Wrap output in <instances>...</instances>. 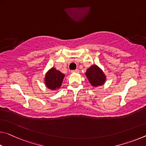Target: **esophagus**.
I'll list each match as a JSON object with an SVG mask.
<instances>
[{
    "label": "esophagus",
    "instance_id": "34e87169",
    "mask_svg": "<svg viewBox=\"0 0 146 146\" xmlns=\"http://www.w3.org/2000/svg\"><path fill=\"white\" fill-rule=\"evenodd\" d=\"M71 73H79V70H78V69H75V70H72L71 71Z\"/></svg>",
    "mask_w": 146,
    "mask_h": 146
}]
</instances>
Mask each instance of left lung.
Returning <instances> with one entry per match:
<instances>
[{
	"label": "left lung",
	"instance_id": "1",
	"mask_svg": "<svg viewBox=\"0 0 146 146\" xmlns=\"http://www.w3.org/2000/svg\"><path fill=\"white\" fill-rule=\"evenodd\" d=\"M85 75L90 84L94 88L103 85L106 80L105 74L104 73L102 69L97 65H92L87 69Z\"/></svg>",
	"mask_w": 146,
	"mask_h": 146
}]
</instances>
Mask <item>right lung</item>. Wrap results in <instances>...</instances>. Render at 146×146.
I'll return each mask as SVG.
<instances>
[{
	"label": "right lung",
	"mask_w": 146,
	"mask_h": 146,
	"mask_svg": "<svg viewBox=\"0 0 146 146\" xmlns=\"http://www.w3.org/2000/svg\"><path fill=\"white\" fill-rule=\"evenodd\" d=\"M64 77V73L52 67L45 73L44 83L48 89L56 91L60 88Z\"/></svg>",
	"instance_id": "add662e5"
}]
</instances>
